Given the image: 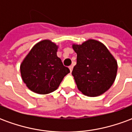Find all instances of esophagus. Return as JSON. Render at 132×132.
Wrapping results in <instances>:
<instances>
[{
  "label": "esophagus",
  "mask_w": 132,
  "mask_h": 132,
  "mask_svg": "<svg viewBox=\"0 0 132 132\" xmlns=\"http://www.w3.org/2000/svg\"><path fill=\"white\" fill-rule=\"evenodd\" d=\"M73 66H69V69H70V71L71 72H72V71H73Z\"/></svg>",
  "instance_id": "obj_1"
}]
</instances>
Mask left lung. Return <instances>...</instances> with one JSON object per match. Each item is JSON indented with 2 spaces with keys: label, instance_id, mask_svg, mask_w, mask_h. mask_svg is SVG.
<instances>
[{
  "label": "left lung",
  "instance_id": "obj_1",
  "mask_svg": "<svg viewBox=\"0 0 132 132\" xmlns=\"http://www.w3.org/2000/svg\"><path fill=\"white\" fill-rule=\"evenodd\" d=\"M77 54V63L72 75L78 89L88 97H97L110 89L114 82L117 62L100 42L88 39L72 45Z\"/></svg>",
  "mask_w": 132,
  "mask_h": 132
}]
</instances>
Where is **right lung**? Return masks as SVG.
I'll return each mask as SVG.
<instances>
[{
	"label": "right lung",
	"mask_w": 132,
	"mask_h": 132,
	"mask_svg": "<svg viewBox=\"0 0 132 132\" xmlns=\"http://www.w3.org/2000/svg\"><path fill=\"white\" fill-rule=\"evenodd\" d=\"M58 46L44 39L33 46L20 64L22 80L30 90L45 95L58 88L69 68L56 55Z\"/></svg>",
	"instance_id": "1"
}]
</instances>
